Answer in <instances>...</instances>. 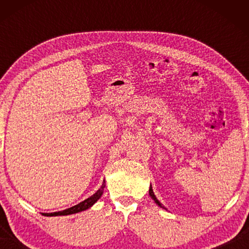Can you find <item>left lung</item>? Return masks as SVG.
I'll return each mask as SVG.
<instances>
[{
  "instance_id": "obj_1",
  "label": "left lung",
  "mask_w": 249,
  "mask_h": 249,
  "mask_svg": "<svg viewBox=\"0 0 249 249\" xmlns=\"http://www.w3.org/2000/svg\"><path fill=\"white\" fill-rule=\"evenodd\" d=\"M148 193H149V196H151V197H152V199H153V200H154V202H155L156 204H158V205H159L160 207H162V209H164V210H166V209H165V207L162 205V204H161V202H160V200H159L158 198H156V196L154 195V192H153V189H152V186H149V190H148Z\"/></svg>"
}]
</instances>
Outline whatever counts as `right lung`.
Masks as SVG:
<instances>
[{"mask_svg":"<svg viewBox=\"0 0 249 249\" xmlns=\"http://www.w3.org/2000/svg\"><path fill=\"white\" fill-rule=\"evenodd\" d=\"M104 187H105V180L102 183L101 188L97 190L96 193L94 194V195H91L90 197H88L87 199L83 200V202H80L79 204H77V205H74L72 207H69V209L67 210H63V211H59V212H54V213H45L46 216H60V215H70V214H74V213H79V212H83L85 210H88L89 207H91L94 205L95 203L97 202L98 199L101 198L102 194H103V190H104Z\"/></svg>","mask_w":249,"mask_h":249,"instance_id":"add662e5","label":"right lung"}]
</instances>
